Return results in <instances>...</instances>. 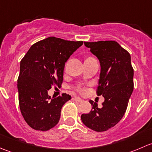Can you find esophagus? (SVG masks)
I'll return each instance as SVG.
<instances>
[{"label":"esophagus","mask_w":152,"mask_h":152,"mask_svg":"<svg viewBox=\"0 0 152 152\" xmlns=\"http://www.w3.org/2000/svg\"><path fill=\"white\" fill-rule=\"evenodd\" d=\"M74 100L76 101V102H79V103H82V102H84L83 99H80V98H79V97H74Z\"/></svg>","instance_id":"34e87169"}]
</instances>
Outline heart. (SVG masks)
<instances>
[{
    "mask_svg": "<svg viewBox=\"0 0 152 152\" xmlns=\"http://www.w3.org/2000/svg\"><path fill=\"white\" fill-rule=\"evenodd\" d=\"M78 90H79V91L80 92V93H84V92H85V90H84V89L82 88V87H78Z\"/></svg>",
    "mask_w": 152,
    "mask_h": 152,
    "instance_id": "obj_1",
    "label": "heart"
}]
</instances>
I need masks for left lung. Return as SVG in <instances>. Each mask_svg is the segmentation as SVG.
I'll use <instances>...</instances> for the list:
<instances>
[{
  "label": "left lung",
  "mask_w": 152,
  "mask_h": 152,
  "mask_svg": "<svg viewBox=\"0 0 152 152\" xmlns=\"http://www.w3.org/2000/svg\"><path fill=\"white\" fill-rule=\"evenodd\" d=\"M85 45L99 59L101 65L97 95L104 98L102 107L93 106L88 114H82V122L96 132H104L118 123L125 114L134 88V70L131 56L115 41L85 42Z\"/></svg>",
  "instance_id": "1"
}]
</instances>
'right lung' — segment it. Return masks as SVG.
<instances>
[{
  "mask_svg": "<svg viewBox=\"0 0 152 152\" xmlns=\"http://www.w3.org/2000/svg\"><path fill=\"white\" fill-rule=\"evenodd\" d=\"M82 44V41L50 37L31 45L20 61L18 79L20 109L34 129L47 131L59 122L62 106L71 96L63 93L50 98L48 90L61 87L65 62Z\"/></svg>",
  "mask_w": 152,
  "mask_h": 152,
  "instance_id": "1",
  "label": "right lung"
}]
</instances>
